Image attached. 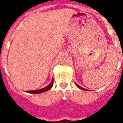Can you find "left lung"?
Segmentation results:
<instances>
[{"instance_id": "1", "label": "left lung", "mask_w": 123, "mask_h": 123, "mask_svg": "<svg viewBox=\"0 0 123 123\" xmlns=\"http://www.w3.org/2000/svg\"><path fill=\"white\" fill-rule=\"evenodd\" d=\"M76 86H77V87H78V88H80V89H82V90H86V89H84V88H82V87L79 86H78V85L77 84H76Z\"/></svg>"}]
</instances>
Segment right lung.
<instances>
[{"mask_svg": "<svg viewBox=\"0 0 123 123\" xmlns=\"http://www.w3.org/2000/svg\"><path fill=\"white\" fill-rule=\"evenodd\" d=\"M53 82H54V80H52L51 82H50V84L47 87H44V88H42V89H38V90H34V91H28L27 93H32V94H38V93H43V92H45V91H48V90H49V89H51L52 87L53 86Z\"/></svg>", "mask_w": 123, "mask_h": 123, "instance_id": "right-lung-1", "label": "right lung"}]
</instances>
